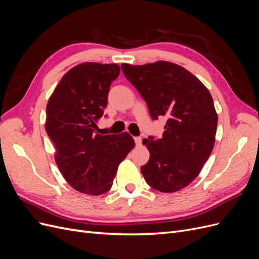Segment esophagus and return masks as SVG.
Instances as JSON below:
<instances>
[{"instance_id":"esophagus-1","label":"esophagus","mask_w":259,"mask_h":259,"mask_svg":"<svg viewBox=\"0 0 259 259\" xmlns=\"http://www.w3.org/2000/svg\"><path fill=\"white\" fill-rule=\"evenodd\" d=\"M134 140H135V143H136V146H140L142 145V137H134Z\"/></svg>"}]
</instances>
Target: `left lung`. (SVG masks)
<instances>
[{"label": "left lung", "instance_id": "left-lung-1", "mask_svg": "<svg viewBox=\"0 0 259 259\" xmlns=\"http://www.w3.org/2000/svg\"><path fill=\"white\" fill-rule=\"evenodd\" d=\"M125 77L145 99L152 120L167 117L160 139H144L150 159L142 166L153 189L175 192L198 177L215 144L218 115L210 93L197 76L169 61L122 64Z\"/></svg>", "mask_w": 259, "mask_h": 259}]
</instances>
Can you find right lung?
Returning <instances> with one entry per match:
<instances>
[{"label": "right lung", "instance_id": "obj_1", "mask_svg": "<svg viewBox=\"0 0 259 259\" xmlns=\"http://www.w3.org/2000/svg\"><path fill=\"white\" fill-rule=\"evenodd\" d=\"M119 74L116 64H79L61 77L46 106L45 130L55 146V161L66 182L82 193L110 190L120 163L135 146L127 132H98L111 82Z\"/></svg>", "mask_w": 259, "mask_h": 259}]
</instances>
